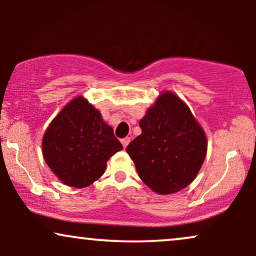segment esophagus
Returning <instances> with one entry per match:
<instances>
[{
    "label": "esophagus",
    "instance_id": "1",
    "mask_svg": "<svg viewBox=\"0 0 256 256\" xmlns=\"http://www.w3.org/2000/svg\"><path fill=\"white\" fill-rule=\"evenodd\" d=\"M128 143H130V137H125V138H122V146H124V148L128 146Z\"/></svg>",
    "mask_w": 256,
    "mask_h": 256
}]
</instances>
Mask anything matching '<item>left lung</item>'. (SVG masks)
<instances>
[{"mask_svg":"<svg viewBox=\"0 0 256 256\" xmlns=\"http://www.w3.org/2000/svg\"><path fill=\"white\" fill-rule=\"evenodd\" d=\"M142 134L126 146L138 176L161 195L195 179L207 152L206 134L189 107L166 91L140 122Z\"/></svg>","mask_w":256,"mask_h":256,"instance_id":"left-lung-1","label":"left lung"}]
</instances>
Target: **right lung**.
<instances>
[{
  "mask_svg": "<svg viewBox=\"0 0 256 256\" xmlns=\"http://www.w3.org/2000/svg\"><path fill=\"white\" fill-rule=\"evenodd\" d=\"M42 148L46 165L62 183L85 188L104 174L107 161L122 146L100 112L80 96L50 122Z\"/></svg>",
  "mask_w": 256,
  "mask_h": 256,
  "instance_id": "obj_1",
  "label": "right lung"
}]
</instances>
